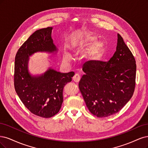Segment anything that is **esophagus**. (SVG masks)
<instances>
[{
    "label": "esophagus",
    "instance_id": "34e87169",
    "mask_svg": "<svg viewBox=\"0 0 148 148\" xmlns=\"http://www.w3.org/2000/svg\"><path fill=\"white\" fill-rule=\"evenodd\" d=\"M73 80L75 82H79V81H80V75H79L78 74H75L74 75V77H73Z\"/></svg>",
    "mask_w": 148,
    "mask_h": 148
}]
</instances>
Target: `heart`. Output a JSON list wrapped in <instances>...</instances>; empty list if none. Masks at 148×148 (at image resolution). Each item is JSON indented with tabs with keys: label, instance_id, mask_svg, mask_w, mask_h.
<instances>
[{
	"label": "heart",
	"instance_id": "obj_1",
	"mask_svg": "<svg viewBox=\"0 0 148 148\" xmlns=\"http://www.w3.org/2000/svg\"><path fill=\"white\" fill-rule=\"evenodd\" d=\"M71 48L78 50L86 49L84 57L89 61L101 60L106 50L105 43L98 35L93 32H82L75 36L71 40ZM65 61H69L71 56L67 52L63 55Z\"/></svg>",
	"mask_w": 148,
	"mask_h": 148
}]
</instances>
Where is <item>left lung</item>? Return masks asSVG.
<instances>
[{"label":"left lung","instance_id":"left-lung-1","mask_svg":"<svg viewBox=\"0 0 148 148\" xmlns=\"http://www.w3.org/2000/svg\"><path fill=\"white\" fill-rule=\"evenodd\" d=\"M136 70L134 56L117 34L116 51L108 63L83 69L79 87L90 112L106 117L121 110L134 92Z\"/></svg>","mask_w":148,"mask_h":148}]
</instances>
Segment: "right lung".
<instances>
[{
	"label": "right lung",
	"mask_w": 148,
	"mask_h": 148,
	"mask_svg": "<svg viewBox=\"0 0 148 148\" xmlns=\"http://www.w3.org/2000/svg\"><path fill=\"white\" fill-rule=\"evenodd\" d=\"M52 29L49 27L35 31L19 49L15 60L14 85L17 95L32 114L44 118L59 112L64 87L74 75V72L61 73L50 67L40 75L34 76L29 72L28 63L32 55L58 51L51 38Z\"/></svg>",
	"instance_id": "right-lung-1"
}]
</instances>
